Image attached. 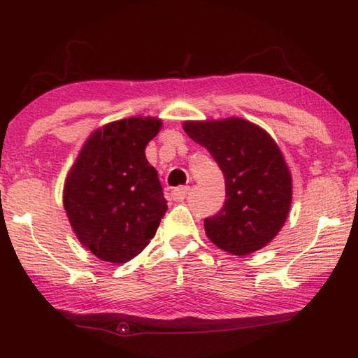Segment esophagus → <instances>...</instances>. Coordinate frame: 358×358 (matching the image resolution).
Returning <instances> with one entry per match:
<instances>
[{"instance_id":"esophagus-1","label":"esophagus","mask_w":358,"mask_h":358,"mask_svg":"<svg viewBox=\"0 0 358 358\" xmlns=\"http://www.w3.org/2000/svg\"><path fill=\"white\" fill-rule=\"evenodd\" d=\"M187 191H189V186H178V187H175V189L171 192L172 194V199H173L175 202H181L186 197Z\"/></svg>"}]
</instances>
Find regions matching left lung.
<instances>
[{
	"mask_svg": "<svg viewBox=\"0 0 358 358\" xmlns=\"http://www.w3.org/2000/svg\"><path fill=\"white\" fill-rule=\"evenodd\" d=\"M183 129L210 151L226 178V202L203 221L211 243L235 256L268 245L292 202V178L276 142L243 118L186 121Z\"/></svg>",
	"mask_w": 358,
	"mask_h": 358,
	"instance_id": "obj_1",
	"label": "left lung"
}]
</instances>
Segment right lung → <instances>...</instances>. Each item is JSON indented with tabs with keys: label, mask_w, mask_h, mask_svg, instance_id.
<instances>
[{
	"label": "right lung",
	"mask_w": 358,
	"mask_h": 358,
	"mask_svg": "<svg viewBox=\"0 0 358 358\" xmlns=\"http://www.w3.org/2000/svg\"><path fill=\"white\" fill-rule=\"evenodd\" d=\"M161 120L132 117L94 131L68 173L63 202L80 243L96 257L124 264L159 227L167 201L145 147Z\"/></svg>",
	"instance_id": "add662e5"
}]
</instances>
